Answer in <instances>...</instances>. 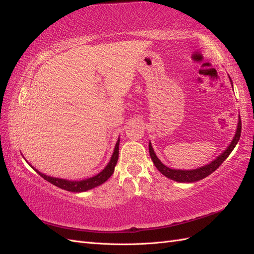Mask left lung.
<instances>
[{"label":"left lung","mask_w":254,"mask_h":254,"mask_svg":"<svg viewBox=\"0 0 254 254\" xmlns=\"http://www.w3.org/2000/svg\"><path fill=\"white\" fill-rule=\"evenodd\" d=\"M230 82H231V86L233 88V82L230 78L229 76ZM241 132H242V122H241V118H238V123H237V127H236V131L235 134L233 136V139L228 145V147L222 151L218 157H216V159H214L212 162H210L209 164H205L201 167L198 168H194V170H175V168H171L166 165H164L161 160L157 157L155 150H153L152 146H151V142L149 141L148 147H149V155L150 158L152 160L153 164L158 168V171L164 175L167 178H170L174 181L177 182H187V183H191V182H196L201 180L205 177H207L209 175H211L213 172H215L217 168L221 165V163L229 157L230 153L232 152V150L234 149V147L236 146L238 140L241 137Z\"/></svg>","instance_id":"8db88e82"}]
</instances>
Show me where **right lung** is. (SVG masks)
<instances>
[{
    "label": "right lung",
    "mask_w": 254,
    "mask_h": 254,
    "mask_svg": "<svg viewBox=\"0 0 254 254\" xmlns=\"http://www.w3.org/2000/svg\"><path fill=\"white\" fill-rule=\"evenodd\" d=\"M119 147H120V136L117 143H115L114 150L110 158V161L108 162V164L104 167V170L93 177H90V178L82 179V180H68V179L57 178V177L45 175L40 171H38L37 168L34 167L32 164H29L28 161L26 160L25 161L30 165V167L33 168V170H35V172H37V174H39L43 179L51 182L52 184H54V186L68 191H73V193H82V191H87L89 190H92L98 186H101V184L105 183L112 176L114 172V167L117 165L118 160H119Z\"/></svg>",
    "instance_id": "add662e5"
}]
</instances>
